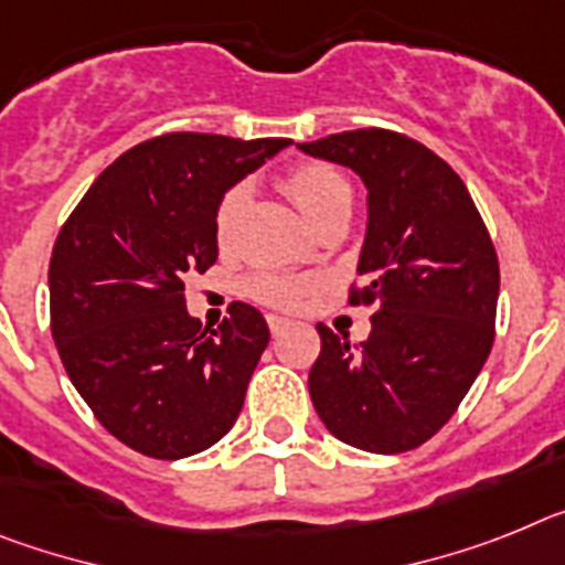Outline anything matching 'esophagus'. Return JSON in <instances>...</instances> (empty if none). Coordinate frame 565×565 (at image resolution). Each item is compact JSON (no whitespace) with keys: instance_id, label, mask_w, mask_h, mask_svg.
<instances>
[{"instance_id":"obj_1","label":"esophagus","mask_w":565,"mask_h":565,"mask_svg":"<svg viewBox=\"0 0 565 565\" xmlns=\"http://www.w3.org/2000/svg\"><path fill=\"white\" fill-rule=\"evenodd\" d=\"M267 323H269V332H273V335H281V332L289 327L287 318H281V316H267Z\"/></svg>"}]
</instances>
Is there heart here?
<instances>
[{"label":"heart","mask_w":565,"mask_h":565,"mask_svg":"<svg viewBox=\"0 0 565 565\" xmlns=\"http://www.w3.org/2000/svg\"><path fill=\"white\" fill-rule=\"evenodd\" d=\"M284 190L289 193V199L296 201V207L301 210V215L310 224L321 222L323 215L332 213L341 204H350L352 193L350 184L338 173L335 167L321 164V161H307V164L292 167L287 175H284ZM244 195L247 188L244 184H235L218 201V210H215V238L218 242H230L233 235L235 218L242 213ZM312 281L296 276H278V273H258L247 281V292L253 298L264 303H273V307H296L298 298L303 292H310Z\"/></svg>","instance_id":"heart-1"}]
</instances>
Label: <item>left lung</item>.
<instances>
[{
  "label": "left lung",
  "instance_id": "1",
  "mask_svg": "<svg viewBox=\"0 0 565 565\" xmlns=\"http://www.w3.org/2000/svg\"><path fill=\"white\" fill-rule=\"evenodd\" d=\"M298 147L364 181V287L352 289L350 303L375 307L370 338L358 347L316 327L312 406L343 444L406 452L452 418L487 364L498 253L460 175L420 141L364 127Z\"/></svg>",
  "mask_w": 565,
  "mask_h": 565
}]
</instances>
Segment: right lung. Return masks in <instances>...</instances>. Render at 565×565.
Masks as SVG:
<instances>
[{
	"mask_svg": "<svg viewBox=\"0 0 565 565\" xmlns=\"http://www.w3.org/2000/svg\"><path fill=\"white\" fill-rule=\"evenodd\" d=\"M292 145L167 134L107 167L53 244L51 330L99 424L159 460L204 452L233 429L269 330L235 301L218 330L188 312L184 281L218 258L215 210Z\"/></svg>",
	"mask_w": 565,
	"mask_h": 565,
	"instance_id": "add662e5",
	"label": "right lung"
}]
</instances>
